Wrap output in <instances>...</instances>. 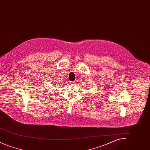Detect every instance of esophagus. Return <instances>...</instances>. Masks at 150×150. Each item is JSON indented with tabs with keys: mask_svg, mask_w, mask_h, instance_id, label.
Listing matches in <instances>:
<instances>
[{
	"mask_svg": "<svg viewBox=\"0 0 150 150\" xmlns=\"http://www.w3.org/2000/svg\"><path fill=\"white\" fill-rule=\"evenodd\" d=\"M69 83H70V85H72V86L75 85V81H70Z\"/></svg>",
	"mask_w": 150,
	"mask_h": 150,
	"instance_id": "obj_1",
	"label": "esophagus"
}]
</instances>
